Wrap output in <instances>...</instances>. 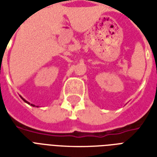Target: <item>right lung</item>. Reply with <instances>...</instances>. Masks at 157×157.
I'll list each match as a JSON object with an SVG mask.
<instances>
[{
    "instance_id": "right-lung-1",
    "label": "right lung",
    "mask_w": 157,
    "mask_h": 157,
    "mask_svg": "<svg viewBox=\"0 0 157 157\" xmlns=\"http://www.w3.org/2000/svg\"><path fill=\"white\" fill-rule=\"evenodd\" d=\"M20 97H21V96H20ZM21 98H22V100H23V101H24V102H27V103H28V104H30V102H28V101H26L25 99H24V98H22V97H21ZM31 106H33V107H38V106H35V105H34V104H31Z\"/></svg>"
}]
</instances>
